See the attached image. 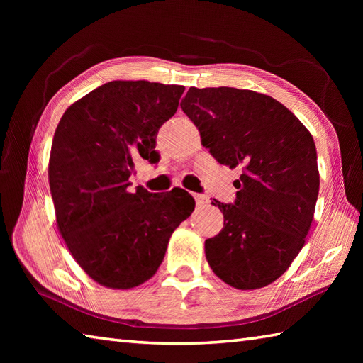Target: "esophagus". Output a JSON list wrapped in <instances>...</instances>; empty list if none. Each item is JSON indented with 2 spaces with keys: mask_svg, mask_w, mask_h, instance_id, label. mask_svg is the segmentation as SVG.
I'll use <instances>...</instances> for the list:
<instances>
[{
  "mask_svg": "<svg viewBox=\"0 0 363 363\" xmlns=\"http://www.w3.org/2000/svg\"><path fill=\"white\" fill-rule=\"evenodd\" d=\"M194 199H195V203H196V206H205V205L208 203V196H205V195L194 194Z\"/></svg>",
  "mask_w": 363,
  "mask_h": 363,
  "instance_id": "34e87169",
  "label": "esophagus"
}]
</instances>
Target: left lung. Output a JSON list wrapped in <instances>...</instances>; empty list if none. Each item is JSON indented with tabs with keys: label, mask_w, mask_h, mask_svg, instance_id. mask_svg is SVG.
<instances>
[{
	"label": "left lung",
	"mask_w": 363,
	"mask_h": 363,
	"mask_svg": "<svg viewBox=\"0 0 363 363\" xmlns=\"http://www.w3.org/2000/svg\"><path fill=\"white\" fill-rule=\"evenodd\" d=\"M181 107L201 145L240 168L233 205L214 200L224 227L205 242L206 261L237 290L277 280L306 243L320 176L311 133L274 97L237 88H190Z\"/></svg>",
	"instance_id": "obj_1"
}]
</instances>
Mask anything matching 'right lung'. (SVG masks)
I'll return each mask as SVG.
<instances>
[{"mask_svg": "<svg viewBox=\"0 0 363 363\" xmlns=\"http://www.w3.org/2000/svg\"><path fill=\"white\" fill-rule=\"evenodd\" d=\"M184 86L116 79L65 110L49 155L57 229L91 279L130 290L153 275L171 235L192 214L184 189L130 192L138 160L158 162L160 126L176 113Z\"/></svg>", "mask_w": 363, "mask_h": 363, "instance_id": "obj_1", "label": "right lung"}]
</instances>
